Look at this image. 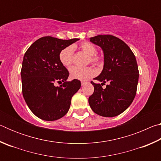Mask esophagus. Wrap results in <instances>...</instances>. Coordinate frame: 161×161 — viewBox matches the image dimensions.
<instances>
[{
	"instance_id": "esophagus-1",
	"label": "esophagus",
	"mask_w": 161,
	"mask_h": 161,
	"mask_svg": "<svg viewBox=\"0 0 161 161\" xmlns=\"http://www.w3.org/2000/svg\"><path fill=\"white\" fill-rule=\"evenodd\" d=\"M81 86H84V84H86V81H81Z\"/></svg>"
}]
</instances>
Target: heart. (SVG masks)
<instances>
[{
    "mask_svg": "<svg viewBox=\"0 0 161 161\" xmlns=\"http://www.w3.org/2000/svg\"><path fill=\"white\" fill-rule=\"evenodd\" d=\"M80 49L81 52L89 56V61L94 64H99L101 58L95 53H97V49L94 46L88 42H84L80 45ZM73 52L74 48L72 46L63 49L59 53V60L64 67H69L72 63ZM94 74V70L91 67H72L69 69L70 77L75 80H85L89 77L93 76Z\"/></svg>",
    "mask_w": 161,
    "mask_h": 161,
    "instance_id": "b5f03b06",
    "label": "heart"
}]
</instances>
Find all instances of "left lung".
Here are the masks:
<instances>
[{"mask_svg":"<svg viewBox=\"0 0 161 161\" xmlns=\"http://www.w3.org/2000/svg\"><path fill=\"white\" fill-rule=\"evenodd\" d=\"M89 40L103 53V69L94 79L102 83L91 82L94 92L89 98V106L99 116H118L127 109L136 96L139 77L136 57L126 43L113 35H100ZM105 83L108 84L103 89Z\"/></svg>","mask_w":161,"mask_h":161,"instance_id":"left-lung-1","label":"left lung"}]
</instances>
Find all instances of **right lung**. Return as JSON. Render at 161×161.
I'll use <instances>...</instances> for the list:
<instances>
[{"instance_id":"obj_1","label":"right lung","mask_w":161,"mask_h":161,"mask_svg":"<svg viewBox=\"0 0 161 161\" xmlns=\"http://www.w3.org/2000/svg\"><path fill=\"white\" fill-rule=\"evenodd\" d=\"M80 39L43 37L32 43L24 55L21 69L23 95L38 118L55 121L68 112L73 95L81 87L78 80L67 81L69 72L59 60L60 52ZM64 82L59 87L54 83Z\"/></svg>"}]
</instances>
